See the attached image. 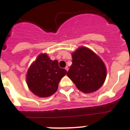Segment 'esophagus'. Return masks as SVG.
Here are the masks:
<instances>
[{
    "label": "esophagus",
    "instance_id": "esophagus-1",
    "mask_svg": "<svg viewBox=\"0 0 130 130\" xmlns=\"http://www.w3.org/2000/svg\"><path fill=\"white\" fill-rule=\"evenodd\" d=\"M65 70H66L68 72V66H66V67L65 68Z\"/></svg>",
    "mask_w": 130,
    "mask_h": 130
}]
</instances>
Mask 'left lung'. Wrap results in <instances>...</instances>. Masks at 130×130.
<instances>
[{
  "instance_id": "left-lung-1",
  "label": "left lung",
  "mask_w": 130,
  "mask_h": 130,
  "mask_svg": "<svg viewBox=\"0 0 130 130\" xmlns=\"http://www.w3.org/2000/svg\"><path fill=\"white\" fill-rule=\"evenodd\" d=\"M79 90L96 91L106 78V68L100 58L90 49L81 47L72 53V64L67 73Z\"/></svg>"
}]
</instances>
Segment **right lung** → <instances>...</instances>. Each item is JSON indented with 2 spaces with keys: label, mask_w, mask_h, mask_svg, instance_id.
I'll return each mask as SVG.
<instances>
[{
  "label": "right lung",
  "mask_w": 130,
  "mask_h": 130,
  "mask_svg": "<svg viewBox=\"0 0 130 130\" xmlns=\"http://www.w3.org/2000/svg\"><path fill=\"white\" fill-rule=\"evenodd\" d=\"M67 71L60 68L57 60H51L41 54L28 69L26 83L31 92L39 97H49L57 90L60 79Z\"/></svg>",
  "instance_id": "1"
}]
</instances>
